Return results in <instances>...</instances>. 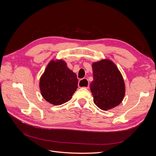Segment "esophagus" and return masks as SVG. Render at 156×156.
Returning a JSON list of instances; mask_svg holds the SVG:
<instances>
[{
    "instance_id": "34e87169",
    "label": "esophagus",
    "mask_w": 156,
    "mask_h": 156,
    "mask_svg": "<svg viewBox=\"0 0 156 156\" xmlns=\"http://www.w3.org/2000/svg\"><path fill=\"white\" fill-rule=\"evenodd\" d=\"M78 86L79 88H89V83L87 79H81L79 81Z\"/></svg>"
}]
</instances>
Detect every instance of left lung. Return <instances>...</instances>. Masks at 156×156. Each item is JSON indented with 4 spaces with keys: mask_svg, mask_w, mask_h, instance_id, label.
<instances>
[{
    "mask_svg": "<svg viewBox=\"0 0 156 156\" xmlns=\"http://www.w3.org/2000/svg\"><path fill=\"white\" fill-rule=\"evenodd\" d=\"M93 81L90 90L94 102L101 109L107 111L119 105L125 95L124 79L115 64L103 60L92 64Z\"/></svg>",
    "mask_w": 156,
    "mask_h": 156,
    "instance_id": "obj_1",
    "label": "left lung"
}]
</instances>
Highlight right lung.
Wrapping results in <instances>:
<instances>
[{"instance_id": "add662e5", "label": "right lung", "mask_w": 156, "mask_h": 156, "mask_svg": "<svg viewBox=\"0 0 156 156\" xmlns=\"http://www.w3.org/2000/svg\"><path fill=\"white\" fill-rule=\"evenodd\" d=\"M77 75L64 61L52 60L40 79L41 95L46 101L55 105L68 101L77 88Z\"/></svg>"}]
</instances>
